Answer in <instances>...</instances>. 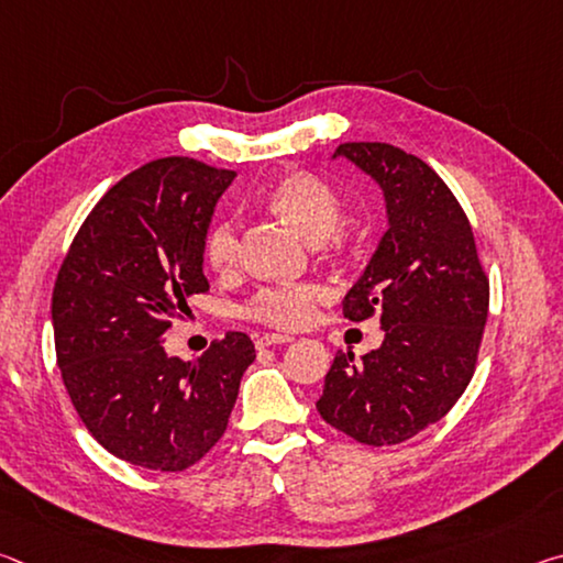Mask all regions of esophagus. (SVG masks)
Wrapping results in <instances>:
<instances>
[{
  "mask_svg": "<svg viewBox=\"0 0 563 563\" xmlns=\"http://www.w3.org/2000/svg\"><path fill=\"white\" fill-rule=\"evenodd\" d=\"M292 342L290 335H278V332H268V335L255 338V347H273V345H288Z\"/></svg>",
  "mask_w": 563,
  "mask_h": 563,
  "instance_id": "34e87169",
  "label": "esophagus"
}]
</instances>
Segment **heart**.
Masks as SVG:
<instances>
[{
    "label": "heart",
    "instance_id": "obj_1",
    "mask_svg": "<svg viewBox=\"0 0 563 563\" xmlns=\"http://www.w3.org/2000/svg\"><path fill=\"white\" fill-rule=\"evenodd\" d=\"M265 213L278 218L280 223L300 233L312 243L318 258L342 261L350 253V238L342 228V198L335 188L318 178L310 170H288L265 186L261 194ZM241 238L231 218H221L211 225L203 243L206 265L218 275L235 271ZM325 300V290L316 283L300 285H273L261 288L243 305L247 320L261 322L275 330H298L316 318L318 305Z\"/></svg>",
    "mask_w": 563,
    "mask_h": 563
}]
</instances>
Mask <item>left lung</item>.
I'll return each mask as SVG.
<instances>
[{"mask_svg": "<svg viewBox=\"0 0 563 563\" xmlns=\"http://www.w3.org/2000/svg\"><path fill=\"white\" fill-rule=\"evenodd\" d=\"M335 156L373 176L387 201V233L342 300L352 322L379 316L385 340L362 360L338 352L318 412L362 444H399L440 422L470 385L489 278L464 208L422 158L379 141L340 144Z\"/></svg>", "mask_w": 563, "mask_h": 563, "instance_id": "8db88e82", "label": "left lung"}]
</instances>
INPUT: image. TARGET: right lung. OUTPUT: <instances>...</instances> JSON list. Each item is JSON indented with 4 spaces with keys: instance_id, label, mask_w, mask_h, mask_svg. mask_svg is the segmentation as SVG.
Here are the masks:
<instances>
[{
    "instance_id": "1",
    "label": "right lung",
    "mask_w": 563,
    "mask_h": 563,
    "mask_svg": "<svg viewBox=\"0 0 563 563\" xmlns=\"http://www.w3.org/2000/svg\"><path fill=\"white\" fill-rule=\"evenodd\" d=\"M233 178L184 156L131 170L91 208L56 275L54 347L76 415L144 470L184 472L211 452L255 360L245 332L190 362L164 350L170 320L208 290V223Z\"/></svg>"
}]
</instances>
